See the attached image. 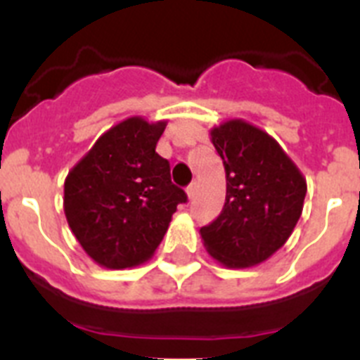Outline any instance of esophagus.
<instances>
[{
    "instance_id": "1",
    "label": "esophagus",
    "mask_w": 360,
    "mask_h": 360,
    "mask_svg": "<svg viewBox=\"0 0 360 360\" xmlns=\"http://www.w3.org/2000/svg\"><path fill=\"white\" fill-rule=\"evenodd\" d=\"M186 191H187V196H189V200H193V198H195V195H196V191H198V184L193 182L191 186H187Z\"/></svg>"
}]
</instances>
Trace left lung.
<instances>
[{
    "label": "left lung",
    "mask_w": 360,
    "mask_h": 360,
    "mask_svg": "<svg viewBox=\"0 0 360 360\" xmlns=\"http://www.w3.org/2000/svg\"><path fill=\"white\" fill-rule=\"evenodd\" d=\"M224 160L227 195L218 218L200 229L207 252L229 269L269 259L290 238L307 180L281 146L241 119L211 129Z\"/></svg>",
    "instance_id": "8db88e82"
}]
</instances>
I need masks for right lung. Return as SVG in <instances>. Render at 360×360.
<instances>
[{
  "mask_svg": "<svg viewBox=\"0 0 360 360\" xmlns=\"http://www.w3.org/2000/svg\"><path fill=\"white\" fill-rule=\"evenodd\" d=\"M165 122L129 117L108 129L65 180V214L84 252L106 269L148 262L186 191L155 148Z\"/></svg>",
  "mask_w": 360,
  "mask_h": 360,
  "instance_id": "right-lung-1",
  "label": "right lung"
}]
</instances>
